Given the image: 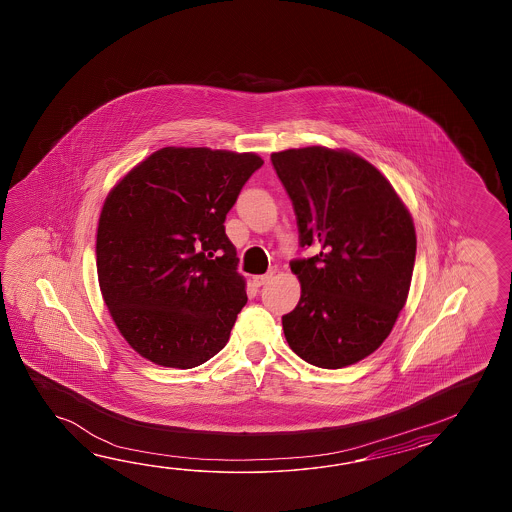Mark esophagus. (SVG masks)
<instances>
[{"instance_id": "34e87169", "label": "esophagus", "mask_w": 512, "mask_h": 512, "mask_svg": "<svg viewBox=\"0 0 512 512\" xmlns=\"http://www.w3.org/2000/svg\"><path fill=\"white\" fill-rule=\"evenodd\" d=\"M274 272L276 269H271V271L267 272V274H260V276H252V282L256 287H261V285H265V283L271 280L272 276H274Z\"/></svg>"}]
</instances>
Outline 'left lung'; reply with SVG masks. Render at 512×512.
Instances as JSON below:
<instances>
[{"instance_id":"left-lung-1","label":"left lung","mask_w":512,"mask_h":512,"mask_svg":"<svg viewBox=\"0 0 512 512\" xmlns=\"http://www.w3.org/2000/svg\"><path fill=\"white\" fill-rule=\"evenodd\" d=\"M293 201L300 245V302L282 316L289 348L338 370L366 359L392 333L414 272V219L384 175L348 150L326 146L271 153Z\"/></svg>"}]
</instances>
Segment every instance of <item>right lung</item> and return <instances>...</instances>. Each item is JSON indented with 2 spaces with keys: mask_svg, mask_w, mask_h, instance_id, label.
I'll use <instances>...</instances> for the list:
<instances>
[{
  "mask_svg": "<svg viewBox=\"0 0 512 512\" xmlns=\"http://www.w3.org/2000/svg\"><path fill=\"white\" fill-rule=\"evenodd\" d=\"M263 159L161 148L109 190L97 229L100 293L141 357L190 370L229 342L247 304L225 218Z\"/></svg>",
  "mask_w": 512,
  "mask_h": 512,
  "instance_id": "obj_1",
  "label": "right lung"
}]
</instances>
